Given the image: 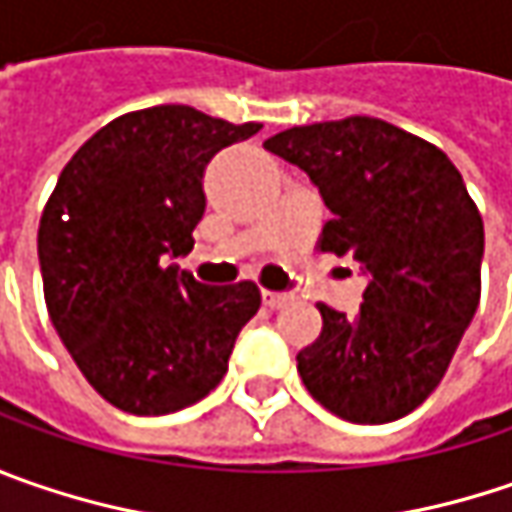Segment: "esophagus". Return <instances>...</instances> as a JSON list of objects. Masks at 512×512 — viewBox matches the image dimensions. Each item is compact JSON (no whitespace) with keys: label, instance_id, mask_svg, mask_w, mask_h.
Segmentation results:
<instances>
[{"label":"esophagus","instance_id":"34e87169","mask_svg":"<svg viewBox=\"0 0 512 512\" xmlns=\"http://www.w3.org/2000/svg\"><path fill=\"white\" fill-rule=\"evenodd\" d=\"M260 295H263V303H266L269 309H280L283 303H289V295H283V292H269V289H263Z\"/></svg>","mask_w":512,"mask_h":512}]
</instances>
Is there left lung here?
<instances>
[{
    "label": "left lung",
    "mask_w": 512,
    "mask_h": 512,
    "mask_svg": "<svg viewBox=\"0 0 512 512\" xmlns=\"http://www.w3.org/2000/svg\"><path fill=\"white\" fill-rule=\"evenodd\" d=\"M263 148L321 191L332 220L318 249L369 275L355 318L318 303L321 335L298 352L303 387L352 424L404 418L441 384L481 298L484 223L458 168L375 117L295 125Z\"/></svg>",
    "instance_id": "obj_1"
}]
</instances>
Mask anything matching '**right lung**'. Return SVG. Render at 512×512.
I'll list each match as a JSON object with an SVG mask.
<instances>
[{"label":"right lung","instance_id":"1","mask_svg":"<svg viewBox=\"0 0 512 512\" xmlns=\"http://www.w3.org/2000/svg\"><path fill=\"white\" fill-rule=\"evenodd\" d=\"M260 128L154 105L102 125L62 168L36 237L45 303L85 381L117 410L166 415L206 398L260 309L252 280L206 286L168 266L194 246L209 160Z\"/></svg>","mask_w":512,"mask_h":512}]
</instances>
